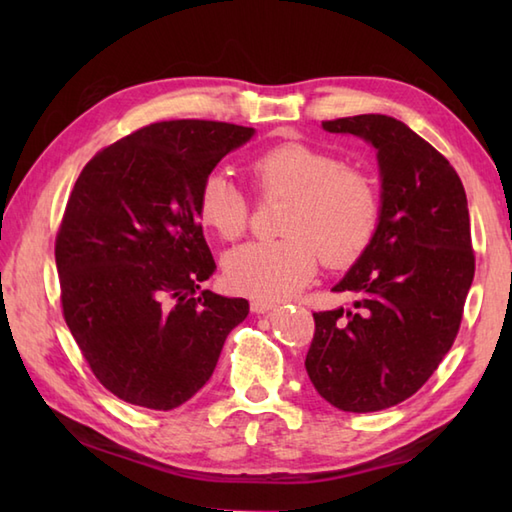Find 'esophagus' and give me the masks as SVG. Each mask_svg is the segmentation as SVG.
Masks as SVG:
<instances>
[{
  "label": "esophagus",
  "instance_id": "34e87169",
  "mask_svg": "<svg viewBox=\"0 0 512 512\" xmlns=\"http://www.w3.org/2000/svg\"><path fill=\"white\" fill-rule=\"evenodd\" d=\"M273 308H275V301H266V299L250 301V312H255V314H264Z\"/></svg>",
  "mask_w": 512,
  "mask_h": 512
}]
</instances>
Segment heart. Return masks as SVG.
I'll return each instance as SVG.
<instances>
[{
  "label": "heart",
  "mask_w": 512,
  "mask_h": 512,
  "mask_svg": "<svg viewBox=\"0 0 512 512\" xmlns=\"http://www.w3.org/2000/svg\"><path fill=\"white\" fill-rule=\"evenodd\" d=\"M250 182L264 198H288L279 239L239 246L224 259V279L235 292L279 299L301 290L317 273L352 266L378 231L380 193L365 171L306 143H279L250 162ZM198 220L233 242L248 228V198L224 171L213 169L195 195Z\"/></svg>",
  "instance_id": "obj_1"
}]
</instances>
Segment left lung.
I'll return each mask as SVG.
<instances>
[{
	"mask_svg": "<svg viewBox=\"0 0 512 512\" xmlns=\"http://www.w3.org/2000/svg\"><path fill=\"white\" fill-rule=\"evenodd\" d=\"M332 134L378 151L383 206L378 231L334 292L352 312H314L306 372L341 411L394 407L427 383L458 336L475 275L469 204L451 162L383 114L323 121Z\"/></svg>",
	"mask_w": 512,
	"mask_h": 512,
	"instance_id": "1",
	"label": "left lung"
}]
</instances>
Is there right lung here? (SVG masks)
<instances>
[{
	"instance_id": "1",
	"label": "right lung",
	"mask_w": 512,
	"mask_h": 512,
	"mask_svg": "<svg viewBox=\"0 0 512 512\" xmlns=\"http://www.w3.org/2000/svg\"><path fill=\"white\" fill-rule=\"evenodd\" d=\"M253 127L160 121L83 167L54 242L63 319L92 374L129 405L169 411L211 378L246 299L200 292L215 262L195 213L206 173Z\"/></svg>"
}]
</instances>
